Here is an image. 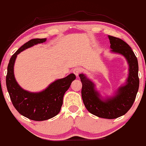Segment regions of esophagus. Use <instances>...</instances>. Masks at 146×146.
I'll return each instance as SVG.
<instances>
[{
  "label": "esophagus",
  "mask_w": 146,
  "mask_h": 146,
  "mask_svg": "<svg viewBox=\"0 0 146 146\" xmlns=\"http://www.w3.org/2000/svg\"><path fill=\"white\" fill-rule=\"evenodd\" d=\"M82 68H80V67H76V68H75L73 69V72L76 76H78L80 73V72H82Z\"/></svg>",
  "instance_id": "esophagus-1"
}]
</instances>
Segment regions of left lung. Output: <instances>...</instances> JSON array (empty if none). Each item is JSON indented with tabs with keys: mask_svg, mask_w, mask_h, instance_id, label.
<instances>
[{
	"mask_svg": "<svg viewBox=\"0 0 146 146\" xmlns=\"http://www.w3.org/2000/svg\"><path fill=\"white\" fill-rule=\"evenodd\" d=\"M110 48L113 52L123 55L129 64V76L125 86L118 89L116 96L102 100L95 90V85L84 74H80L82 98L84 106L90 113L100 118L113 119L125 114L132 106L139 90V65L137 57L130 46L120 38L108 35Z\"/></svg>",
	"mask_w": 146,
	"mask_h": 146,
	"instance_id": "obj_1",
	"label": "left lung"
}]
</instances>
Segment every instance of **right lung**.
<instances>
[{
    "label": "right lung",
    "mask_w": 146,
    "mask_h": 146,
    "mask_svg": "<svg viewBox=\"0 0 146 146\" xmlns=\"http://www.w3.org/2000/svg\"><path fill=\"white\" fill-rule=\"evenodd\" d=\"M46 41V38L33 39L23 44L9 60L6 76V85L14 107L23 116L36 121H46L58 114L63 104L64 95L76 78L71 73L55 81L39 93H30L19 85L14 75V64L17 55L25 49Z\"/></svg>",
    "instance_id": "add662e5"
}]
</instances>
